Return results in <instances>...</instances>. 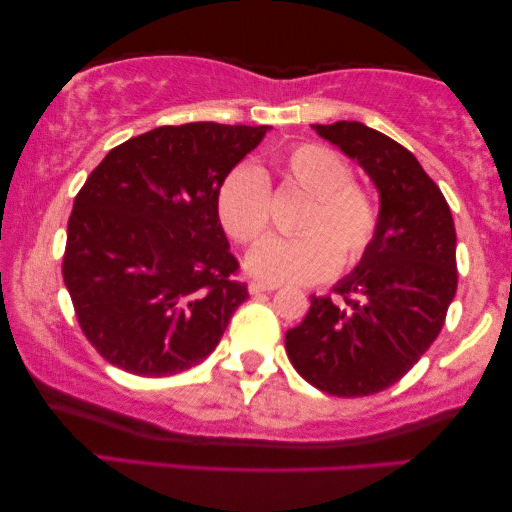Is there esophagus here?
<instances>
[{"label":"esophagus","mask_w":512,"mask_h":512,"mask_svg":"<svg viewBox=\"0 0 512 512\" xmlns=\"http://www.w3.org/2000/svg\"><path fill=\"white\" fill-rule=\"evenodd\" d=\"M277 286L275 284H265V282H249V293L251 296H256V293H270V291H275Z\"/></svg>","instance_id":"34e87169"}]
</instances>
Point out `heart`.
Instances as JSON below:
<instances>
[{"label": "heart", "instance_id": "1", "mask_svg": "<svg viewBox=\"0 0 512 512\" xmlns=\"http://www.w3.org/2000/svg\"><path fill=\"white\" fill-rule=\"evenodd\" d=\"M284 186L310 195L298 219V237H270L251 251L249 272L268 284H312L338 268L349 270L373 247L382 209L368 186L352 179L340 151L300 142L275 160ZM216 212L237 244H256L270 228L272 193L263 170L240 165L223 179Z\"/></svg>", "mask_w": 512, "mask_h": 512}]
</instances>
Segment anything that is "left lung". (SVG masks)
<instances>
[{"label":"left lung","mask_w":512,"mask_h":512,"mask_svg":"<svg viewBox=\"0 0 512 512\" xmlns=\"http://www.w3.org/2000/svg\"><path fill=\"white\" fill-rule=\"evenodd\" d=\"M375 181L382 223L338 298L310 296L286 331V354L312 387L370 396L396 384L438 338L457 293V233L450 205L417 158L356 121L312 125Z\"/></svg>","instance_id":"left-lung-1"}]
</instances>
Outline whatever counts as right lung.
Segmentation results:
<instances>
[{
    "instance_id": "1",
    "label": "right lung",
    "mask_w": 512,
    "mask_h": 512,
    "mask_svg": "<svg viewBox=\"0 0 512 512\" xmlns=\"http://www.w3.org/2000/svg\"><path fill=\"white\" fill-rule=\"evenodd\" d=\"M268 125H163L111 149L76 193L62 279L111 366L181 373L212 354L249 298L216 198Z\"/></svg>"
}]
</instances>
